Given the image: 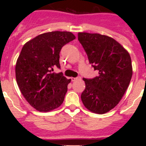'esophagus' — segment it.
<instances>
[{
    "label": "esophagus",
    "instance_id": "1",
    "mask_svg": "<svg viewBox=\"0 0 146 146\" xmlns=\"http://www.w3.org/2000/svg\"><path fill=\"white\" fill-rule=\"evenodd\" d=\"M77 80H81V77H72V81H76Z\"/></svg>",
    "mask_w": 146,
    "mask_h": 146
}]
</instances>
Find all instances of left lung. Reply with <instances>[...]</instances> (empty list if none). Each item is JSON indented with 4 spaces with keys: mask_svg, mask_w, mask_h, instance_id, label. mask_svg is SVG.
I'll list each match as a JSON object with an SVG mask.
<instances>
[{
    "mask_svg": "<svg viewBox=\"0 0 146 146\" xmlns=\"http://www.w3.org/2000/svg\"><path fill=\"white\" fill-rule=\"evenodd\" d=\"M78 40L89 63L99 72L93 79L83 78L86 88L81 99L88 110L104 114L119 103L129 85L132 76L131 57L121 44L105 35L78 33Z\"/></svg>",
    "mask_w": 146,
    "mask_h": 146,
    "instance_id": "1",
    "label": "left lung"
}]
</instances>
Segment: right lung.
<instances>
[{
	"instance_id": "add662e5",
	"label": "right lung",
	"mask_w": 146,
	"mask_h": 146,
	"mask_svg": "<svg viewBox=\"0 0 146 146\" xmlns=\"http://www.w3.org/2000/svg\"><path fill=\"white\" fill-rule=\"evenodd\" d=\"M68 31H52L40 34L24 44L15 66L16 80L27 102L39 112H50L60 107L71 79L60 69V51L63 46L74 40Z\"/></svg>"
}]
</instances>
